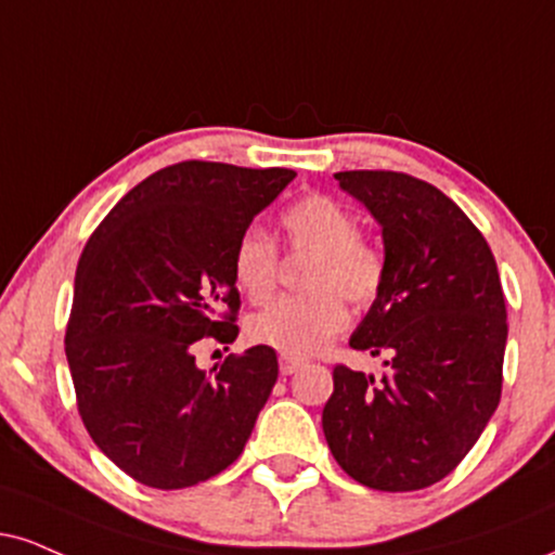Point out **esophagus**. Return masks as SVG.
I'll use <instances>...</instances> for the list:
<instances>
[{"label": "esophagus", "mask_w": 555, "mask_h": 555, "mask_svg": "<svg viewBox=\"0 0 555 555\" xmlns=\"http://www.w3.org/2000/svg\"><path fill=\"white\" fill-rule=\"evenodd\" d=\"M302 366H305V362L297 357H286L284 353V357L279 359V370H282V375H295V372L302 370Z\"/></svg>", "instance_id": "34e87169"}]
</instances>
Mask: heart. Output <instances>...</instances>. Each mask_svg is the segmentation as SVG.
<instances>
[{"mask_svg": "<svg viewBox=\"0 0 555 555\" xmlns=\"http://www.w3.org/2000/svg\"><path fill=\"white\" fill-rule=\"evenodd\" d=\"M286 243L310 253L305 271L307 295L282 297L248 320L253 344L310 357L346 325V305H372L385 284V256L359 235L357 219L328 196H305L282 214ZM276 245L258 227H248L232 250V273L240 289L263 302L276 286Z\"/></svg>", "mask_w": 555, "mask_h": 555, "instance_id": "obj_1", "label": "heart"}]
</instances>
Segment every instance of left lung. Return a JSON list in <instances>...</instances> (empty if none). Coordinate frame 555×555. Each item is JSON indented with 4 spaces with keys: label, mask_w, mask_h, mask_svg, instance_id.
Here are the masks:
<instances>
[{
    "label": "left lung",
    "mask_w": 555,
    "mask_h": 555,
    "mask_svg": "<svg viewBox=\"0 0 555 555\" xmlns=\"http://www.w3.org/2000/svg\"><path fill=\"white\" fill-rule=\"evenodd\" d=\"M336 180L383 230L385 284L349 346L385 353L387 372L333 370L325 442L362 486L418 491L457 468L502 398L496 260L463 209L424 180L390 170Z\"/></svg>",
    "instance_id": "1"
}]
</instances>
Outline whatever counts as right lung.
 I'll use <instances>...</instances> for the list:
<instances>
[{
	"mask_svg": "<svg viewBox=\"0 0 555 555\" xmlns=\"http://www.w3.org/2000/svg\"><path fill=\"white\" fill-rule=\"evenodd\" d=\"M295 170L189 163L113 206L77 263L66 362L92 442L152 489H185L232 465L279 377L276 351L198 370L193 346L237 338L232 250ZM231 312L218 320L221 305Z\"/></svg>",
	"mask_w": 555,
	"mask_h": 555,
	"instance_id": "add662e5",
	"label": "right lung"
}]
</instances>
